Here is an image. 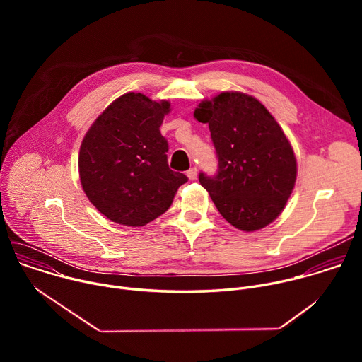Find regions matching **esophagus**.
I'll return each instance as SVG.
<instances>
[{
	"mask_svg": "<svg viewBox=\"0 0 362 362\" xmlns=\"http://www.w3.org/2000/svg\"><path fill=\"white\" fill-rule=\"evenodd\" d=\"M186 175H187V177H189L190 180H194V179L197 177V169H196V168H190V169L186 172Z\"/></svg>",
	"mask_w": 362,
	"mask_h": 362,
	"instance_id": "1",
	"label": "esophagus"
}]
</instances>
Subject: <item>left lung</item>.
<instances>
[{
    "label": "left lung",
    "instance_id": "obj_1",
    "mask_svg": "<svg viewBox=\"0 0 362 362\" xmlns=\"http://www.w3.org/2000/svg\"><path fill=\"white\" fill-rule=\"evenodd\" d=\"M208 123L218 173H199L219 214L235 228L253 232L284 211L296 180V159L284 130L259 100L223 91L193 113Z\"/></svg>",
    "mask_w": 362,
    "mask_h": 362
}]
</instances>
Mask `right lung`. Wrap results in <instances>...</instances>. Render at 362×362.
<instances>
[{"label": "right lung", "instance_id": "add662e5", "mask_svg": "<svg viewBox=\"0 0 362 362\" xmlns=\"http://www.w3.org/2000/svg\"><path fill=\"white\" fill-rule=\"evenodd\" d=\"M170 112L166 100L126 93L86 133L78 153L80 182L95 209L126 226H144L163 215L187 182L168 165V140L160 133Z\"/></svg>", "mask_w": 362, "mask_h": 362}]
</instances>
